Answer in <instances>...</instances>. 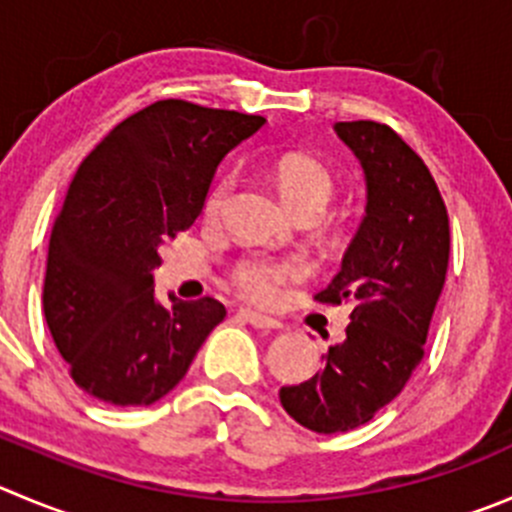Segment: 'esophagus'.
<instances>
[{
	"label": "esophagus",
	"instance_id": "1",
	"mask_svg": "<svg viewBox=\"0 0 512 512\" xmlns=\"http://www.w3.org/2000/svg\"><path fill=\"white\" fill-rule=\"evenodd\" d=\"M238 314L243 316V319L248 321L251 326H256V329H264V332H274V329H281V321L274 319V316H266L261 314V311H253V309H241Z\"/></svg>",
	"mask_w": 512,
	"mask_h": 512
}]
</instances>
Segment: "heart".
Wrapping results in <instances>:
<instances>
[{
	"label": "heart",
	"mask_w": 512,
	"mask_h": 512,
	"mask_svg": "<svg viewBox=\"0 0 512 512\" xmlns=\"http://www.w3.org/2000/svg\"><path fill=\"white\" fill-rule=\"evenodd\" d=\"M274 178L284 201L301 218H319L337 193V178H334L332 170L311 155H284L276 163ZM233 191H236V175H223L206 201L208 216H218L231 201ZM301 276H304V266L299 261L271 259V256H261V253H248L228 271L231 284L248 299L256 301L274 299L281 286L301 279Z\"/></svg>",
	"instance_id": "b5f03b06"
}]
</instances>
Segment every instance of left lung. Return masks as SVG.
<instances>
[{
	"mask_svg": "<svg viewBox=\"0 0 512 512\" xmlns=\"http://www.w3.org/2000/svg\"><path fill=\"white\" fill-rule=\"evenodd\" d=\"M334 130L367 175V216L342 271L314 301L352 304V324L324 354L321 374L279 392L284 410L319 435L367 425L405 389L425 357L450 264V218L420 155L374 120Z\"/></svg>",
	"mask_w": 512,
	"mask_h": 512,
	"instance_id": "8db88e82",
	"label": "left lung"
}]
</instances>
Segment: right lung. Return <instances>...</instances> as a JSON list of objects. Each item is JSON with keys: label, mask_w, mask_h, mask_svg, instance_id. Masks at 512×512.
I'll return each instance as SVG.
<instances>
[{"label": "right lung", "mask_w": 512, "mask_h": 512, "mask_svg": "<svg viewBox=\"0 0 512 512\" xmlns=\"http://www.w3.org/2000/svg\"><path fill=\"white\" fill-rule=\"evenodd\" d=\"M266 118L158 100L118 125L77 168L47 253L42 306L70 377L115 407L158 402L186 377L226 306H163L160 246L201 216L218 163Z\"/></svg>", "instance_id": "1"}]
</instances>
